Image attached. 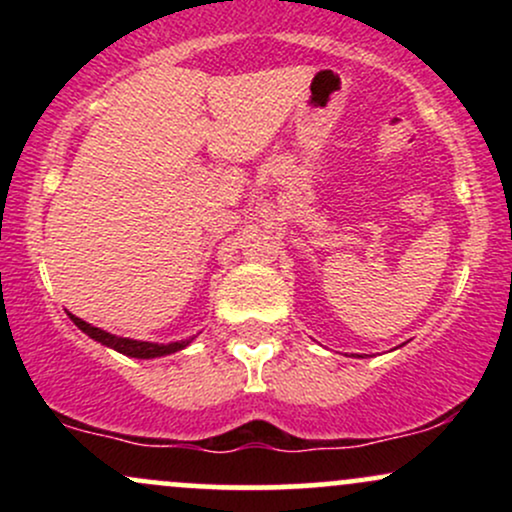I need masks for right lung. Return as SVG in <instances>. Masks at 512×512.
Here are the masks:
<instances>
[{
	"instance_id": "1",
	"label": "right lung",
	"mask_w": 512,
	"mask_h": 512,
	"mask_svg": "<svg viewBox=\"0 0 512 512\" xmlns=\"http://www.w3.org/2000/svg\"><path fill=\"white\" fill-rule=\"evenodd\" d=\"M74 320V325L79 327L81 332H86L88 337L96 339V342H101L105 346H110V349L120 351V354L125 356H134V358H156V356H166V354H173V351H180L185 349L187 344H190V339L187 342H175V344H151V342H137V339H125V337H115V334H108L103 330H98V327L88 325V322L81 320V317L76 315H69Z\"/></svg>"
}]
</instances>
